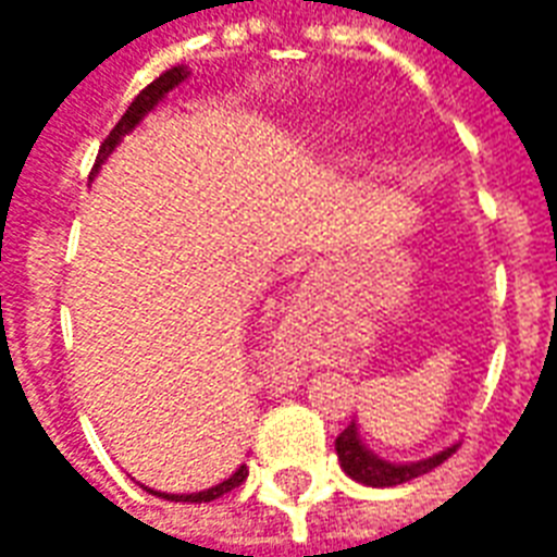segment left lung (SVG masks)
Returning a JSON list of instances; mask_svg holds the SVG:
<instances>
[{"label": "left lung", "mask_w": 557, "mask_h": 557, "mask_svg": "<svg viewBox=\"0 0 557 557\" xmlns=\"http://www.w3.org/2000/svg\"><path fill=\"white\" fill-rule=\"evenodd\" d=\"M334 447H337L339 468H343L351 480H358L363 486H397V483L414 480L420 478V474L432 471L435 466H442L444 459L454 454L459 444L442 447L438 454L426 456V459H414V462H391V459L373 454V450L363 444L361 430H358V423L351 420L349 426L337 435Z\"/></svg>", "instance_id": "1"}]
</instances>
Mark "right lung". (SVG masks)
Here are the masks:
<instances>
[{"label":"right lung","mask_w":557,"mask_h":557,"mask_svg":"<svg viewBox=\"0 0 557 557\" xmlns=\"http://www.w3.org/2000/svg\"><path fill=\"white\" fill-rule=\"evenodd\" d=\"M190 77V71L184 65H175L170 67V71H163L154 83H148L146 89L139 91L137 98L131 101V107L125 110V115L119 119V125L110 131V137L103 139L101 151H98V160H95V170H91L89 178H95L98 172H101V166L107 163V158L113 154L115 148L122 146V139L134 131V127L146 119L154 107H158L166 95H170L172 89H178L184 79ZM244 480H247V466H238L235 471H232L230 478L220 480L218 486H211V490H202V492H158V490H148V486H143V490L148 492V495H158V498H163V502H187V504H202V502H214V498H220V495H226V492H232L235 486H242Z\"/></svg>","instance_id":"1"}]
</instances>
